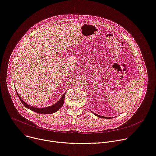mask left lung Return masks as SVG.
<instances>
[{"mask_svg":"<svg viewBox=\"0 0 156 156\" xmlns=\"http://www.w3.org/2000/svg\"><path fill=\"white\" fill-rule=\"evenodd\" d=\"M93 113V112H92ZM95 115H96V116H97L98 117H99V118H106L105 117H104V116H100V115H97V114H96V113H93Z\"/></svg>","mask_w":156,"mask_h":156,"instance_id":"8db88e82","label":"left lung"}]
</instances>
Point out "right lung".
<instances>
[{
    "label": "right lung",
    "mask_w": 156,
    "mask_h": 156,
    "mask_svg": "<svg viewBox=\"0 0 156 156\" xmlns=\"http://www.w3.org/2000/svg\"><path fill=\"white\" fill-rule=\"evenodd\" d=\"M16 92L17 93L16 91ZM65 94H66V93L64 94V95L61 98V99L53 105H52L51 107H45V108H36L34 107H31V106L29 105L28 104H27V103H25V101H24L20 98L19 95L18 94V93H17V95H18L19 98H20L21 102L22 103V104L25 106V107H26L28 109H30L33 112H34L38 113H40V114H51V113H53L57 112L58 110H59L61 108V107L63 105L64 98H65Z\"/></svg>",
    "instance_id": "right-lung-1"
}]
</instances>
